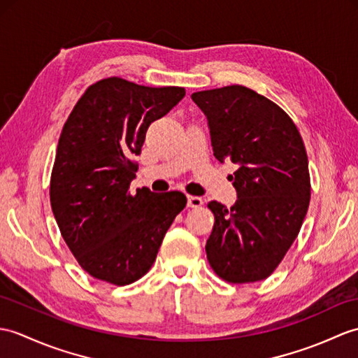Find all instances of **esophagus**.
<instances>
[{
  "instance_id": "34e87169",
  "label": "esophagus",
  "mask_w": 358,
  "mask_h": 358,
  "mask_svg": "<svg viewBox=\"0 0 358 358\" xmlns=\"http://www.w3.org/2000/svg\"><path fill=\"white\" fill-rule=\"evenodd\" d=\"M187 206H189V207H194V209H196V207L203 206V198L189 195V196H187Z\"/></svg>"
}]
</instances>
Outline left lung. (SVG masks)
<instances>
[{
    "label": "left lung",
    "instance_id": "8db88e82",
    "mask_svg": "<svg viewBox=\"0 0 358 358\" xmlns=\"http://www.w3.org/2000/svg\"><path fill=\"white\" fill-rule=\"evenodd\" d=\"M207 115L213 155L236 164V203L210 201L215 224L207 261L221 279L268 278L284 259L310 206L308 155L292 117L256 91L230 85L192 94Z\"/></svg>",
    "mask_w": 358,
    "mask_h": 358
}]
</instances>
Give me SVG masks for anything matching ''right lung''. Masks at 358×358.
I'll list each match as a JSON object with an SVG mask.
<instances>
[{"mask_svg":"<svg viewBox=\"0 0 358 358\" xmlns=\"http://www.w3.org/2000/svg\"><path fill=\"white\" fill-rule=\"evenodd\" d=\"M181 87H143L122 78L90 85L57 143L50 204L61 235L91 276L123 287L151 270L166 231L185 209V194L132 195L134 155L146 131L176 106Z\"/></svg>","mask_w":358,"mask_h":358,"instance_id":"obj_1","label":"right lung"}]
</instances>
